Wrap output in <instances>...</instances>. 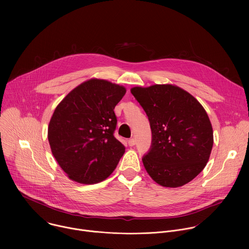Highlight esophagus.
I'll return each instance as SVG.
<instances>
[{
  "label": "esophagus",
  "mask_w": 249,
  "mask_h": 249,
  "mask_svg": "<svg viewBox=\"0 0 249 249\" xmlns=\"http://www.w3.org/2000/svg\"><path fill=\"white\" fill-rule=\"evenodd\" d=\"M128 145H129L130 147H133V146H135V145H136V140H135L134 138H132V139H129V140H128Z\"/></svg>",
  "instance_id": "esophagus-1"
}]
</instances>
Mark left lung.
<instances>
[{
	"mask_svg": "<svg viewBox=\"0 0 249 249\" xmlns=\"http://www.w3.org/2000/svg\"><path fill=\"white\" fill-rule=\"evenodd\" d=\"M131 93L145 110L152 144L142 158L152 178L164 187H179L206 166L213 148V128L199 101L171 85L133 88Z\"/></svg>",
	"mask_w": 249,
	"mask_h": 249,
	"instance_id": "left-lung-1",
	"label": "left lung"
}]
</instances>
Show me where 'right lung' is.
Returning <instances> with one entry per match:
<instances>
[{
    "instance_id": "add662e5",
    "label": "right lung",
    "mask_w": 249,
    "mask_h": 249,
    "mask_svg": "<svg viewBox=\"0 0 249 249\" xmlns=\"http://www.w3.org/2000/svg\"><path fill=\"white\" fill-rule=\"evenodd\" d=\"M125 92L121 86L92 79L74 89L56 107L48 141L69 178L94 184L115 169L125 147L114 137V108Z\"/></svg>"
}]
</instances>
